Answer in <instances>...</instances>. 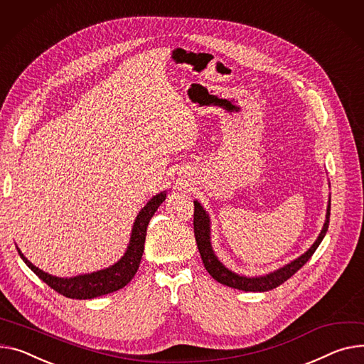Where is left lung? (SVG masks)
Instances as JSON below:
<instances>
[{"label": "left lung", "mask_w": 364, "mask_h": 364, "mask_svg": "<svg viewBox=\"0 0 364 364\" xmlns=\"http://www.w3.org/2000/svg\"><path fill=\"white\" fill-rule=\"evenodd\" d=\"M195 203V220H193V225H195V237H196V243L199 253L202 256L203 264L209 275L216 279L218 282H221L224 285H228L231 288L241 289V291H269V289L277 288L282 282H285L288 278H291L301 266L311 257V255L316 252L319 245L322 243L323 237L326 235L328 225H329V215H331V196L328 199V208H326V218H325V224L316 238V241L310 246L307 252H304L301 256L297 259L291 260L289 263L281 266L277 271H272L269 274L259 275V277H246L237 274L231 271L230 268L218 259L215 255V250L212 247V241H210V216L206 212V209L200 205L199 200L193 202Z\"/></svg>", "instance_id": "left-lung-1"}]
</instances>
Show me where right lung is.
I'll use <instances>...</instances> for the list:
<instances>
[{
    "instance_id": "obj_1",
    "label": "right lung",
    "mask_w": 364,
    "mask_h": 364,
    "mask_svg": "<svg viewBox=\"0 0 364 364\" xmlns=\"http://www.w3.org/2000/svg\"><path fill=\"white\" fill-rule=\"evenodd\" d=\"M166 199V191H159L144 205L137 213L136 220L132 227V234L127 249L124 255L121 256L114 264L108 268L95 271L90 274H80L76 277H55L48 272H43L35 266L28 257H24L21 250L17 247V252L23 262L45 282L50 285L57 293L77 300H87L100 296H105L114 291H118L126 287L133 277L136 275L139 264L141 260V255L144 250V240H146V228L151 218L159 208V205Z\"/></svg>"
}]
</instances>
